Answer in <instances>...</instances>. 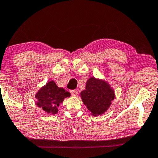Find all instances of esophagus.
<instances>
[{
    "label": "esophagus",
    "instance_id": "1",
    "mask_svg": "<svg viewBox=\"0 0 158 158\" xmlns=\"http://www.w3.org/2000/svg\"><path fill=\"white\" fill-rule=\"evenodd\" d=\"M70 93H71L72 96H77L78 94V91L77 90H71L70 91Z\"/></svg>",
    "mask_w": 158,
    "mask_h": 158
}]
</instances>
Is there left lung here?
<instances>
[{
  "label": "left lung",
  "instance_id": "obj_1",
  "mask_svg": "<svg viewBox=\"0 0 158 158\" xmlns=\"http://www.w3.org/2000/svg\"><path fill=\"white\" fill-rule=\"evenodd\" d=\"M82 102L93 116L105 113L114 99L115 94L106 81L91 77L87 80L86 89L81 92Z\"/></svg>",
  "mask_w": 158,
  "mask_h": 158
}]
</instances>
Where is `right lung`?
<instances>
[{"mask_svg": "<svg viewBox=\"0 0 158 158\" xmlns=\"http://www.w3.org/2000/svg\"><path fill=\"white\" fill-rule=\"evenodd\" d=\"M70 96V93L63 88L56 86L54 81H49L45 86L40 89L35 95L37 105L42 108L44 111L50 114H56L58 107L64 98Z\"/></svg>", "mask_w": 158, "mask_h": 158, "instance_id": "1", "label": "right lung"}]
</instances>
